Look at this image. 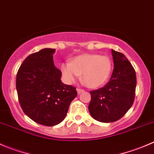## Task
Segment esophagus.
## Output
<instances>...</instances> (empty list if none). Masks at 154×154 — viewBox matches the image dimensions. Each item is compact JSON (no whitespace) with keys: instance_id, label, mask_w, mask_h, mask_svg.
Wrapping results in <instances>:
<instances>
[{"instance_id":"obj_1","label":"esophagus","mask_w":154,"mask_h":154,"mask_svg":"<svg viewBox=\"0 0 154 154\" xmlns=\"http://www.w3.org/2000/svg\"><path fill=\"white\" fill-rule=\"evenodd\" d=\"M77 93H78V94H80V93H81V92H84V89H80V88H77Z\"/></svg>"}]
</instances>
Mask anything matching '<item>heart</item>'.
I'll return each mask as SVG.
<instances>
[{
	"instance_id": "obj_1",
	"label": "heart",
	"mask_w": 154,
	"mask_h": 154,
	"mask_svg": "<svg viewBox=\"0 0 154 154\" xmlns=\"http://www.w3.org/2000/svg\"><path fill=\"white\" fill-rule=\"evenodd\" d=\"M113 63L110 57L85 53L64 62L61 65L62 76L67 83H72L82 74V80L90 88L104 85L110 77Z\"/></svg>"
}]
</instances>
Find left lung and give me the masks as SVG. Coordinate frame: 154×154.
<instances>
[{"instance_id": "obj_1", "label": "left lung", "mask_w": 154, "mask_h": 154, "mask_svg": "<svg viewBox=\"0 0 154 154\" xmlns=\"http://www.w3.org/2000/svg\"><path fill=\"white\" fill-rule=\"evenodd\" d=\"M113 65L108 83L100 89L90 91L89 111L95 120L112 123L126 114L135 100V71L127 58L112 50Z\"/></svg>"}]
</instances>
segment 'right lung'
<instances>
[{"instance_id": "right-lung-1", "label": "right lung", "mask_w": 154, "mask_h": 154, "mask_svg": "<svg viewBox=\"0 0 154 154\" xmlns=\"http://www.w3.org/2000/svg\"><path fill=\"white\" fill-rule=\"evenodd\" d=\"M55 49L46 48L28 56L16 74V86L24 113L39 124L53 126L65 119L76 88L61 81L54 65Z\"/></svg>"}]
</instances>
